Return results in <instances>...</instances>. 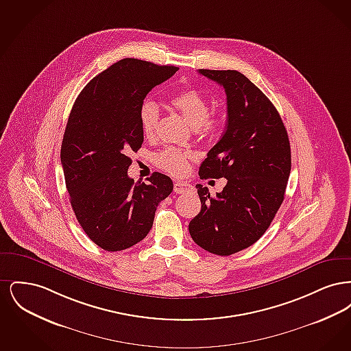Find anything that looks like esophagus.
<instances>
[{
	"label": "esophagus",
	"instance_id": "1",
	"mask_svg": "<svg viewBox=\"0 0 351 351\" xmlns=\"http://www.w3.org/2000/svg\"><path fill=\"white\" fill-rule=\"evenodd\" d=\"M192 189V185L186 182H176L173 185V191L176 193H184L186 191H191Z\"/></svg>",
	"mask_w": 351,
	"mask_h": 351
}]
</instances>
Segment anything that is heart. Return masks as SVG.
I'll return each mask as SVG.
<instances>
[{"label":"heart","instance_id":"b5f03b06","mask_svg":"<svg viewBox=\"0 0 351 351\" xmlns=\"http://www.w3.org/2000/svg\"><path fill=\"white\" fill-rule=\"evenodd\" d=\"M169 102L183 114L188 123L195 128L196 134L201 136H208L212 134L215 129V121L209 117L210 104L199 90L193 88L182 89L169 99ZM159 108L154 101L146 100L142 102L138 118L141 130L145 136H154L159 122ZM189 158L191 155L185 151L167 147L155 156V162L158 167L173 176H183L189 169Z\"/></svg>","mask_w":351,"mask_h":351}]
</instances>
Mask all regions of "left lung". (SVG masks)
<instances>
[{
    "mask_svg": "<svg viewBox=\"0 0 351 351\" xmlns=\"http://www.w3.org/2000/svg\"><path fill=\"white\" fill-rule=\"evenodd\" d=\"M199 73L223 86L228 100L226 130L199 175L228 183L216 196L196 185L201 210L189 222V234L204 250L226 256L266 233L284 200L291 146L276 108L245 75L233 69Z\"/></svg>",
    "mask_w": 351,
    "mask_h": 351,
    "instance_id": "1",
    "label": "left lung"
}]
</instances>
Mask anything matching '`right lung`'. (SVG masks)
Segmentation results:
<instances>
[{"instance_id": "obj_1", "label": "right lung", "mask_w": 351, "mask_h": 351, "mask_svg": "<svg viewBox=\"0 0 351 351\" xmlns=\"http://www.w3.org/2000/svg\"><path fill=\"white\" fill-rule=\"evenodd\" d=\"M179 68L126 58L84 86L68 117L60 159L75 216L101 249L121 251L151 230L156 208L173 189L154 172L134 183L130 152L143 143L139 108L151 89Z\"/></svg>"}]
</instances>
